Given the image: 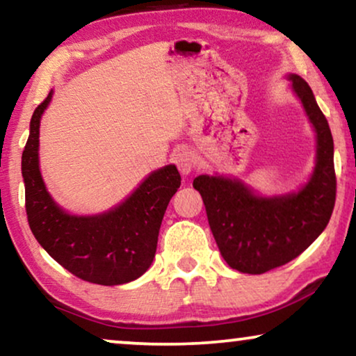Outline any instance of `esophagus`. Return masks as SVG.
I'll list each match as a JSON object with an SVG mask.
<instances>
[{
	"label": "esophagus",
	"mask_w": 356,
	"mask_h": 356,
	"mask_svg": "<svg viewBox=\"0 0 356 356\" xmlns=\"http://www.w3.org/2000/svg\"><path fill=\"white\" fill-rule=\"evenodd\" d=\"M173 162L178 167L179 173L184 175V177L191 173L193 168H194V165H196V162H194V155L189 152V150H184V149L183 150H178V152L175 154Z\"/></svg>",
	"instance_id": "obj_1"
}]
</instances>
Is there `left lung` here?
<instances>
[{"label":"left lung","instance_id":"8db88e82","mask_svg":"<svg viewBox=\"0 0 356 356\" xmlns=\"http://www.w3.org/2000/svg\"><path fill=\"white\" fill-rule=\"evenodd\" d=\"M318 134V162L300 193L257 197L240 181L220 177L194 178L209 225L223 259L245 274H264L298 257L318 238L332 216L337 193L334 139L313 90L300 76H290Z\"/></svg>","mask_w":356,"mask_h":356}]
</instances>
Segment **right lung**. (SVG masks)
I'll return each mask as SVG.
<instances>
[{
    "mask_svg": "<svg viewBox=\"0 0 356 356\" xmlns=\"http://www.w3.org/2000/svg\"><path fill=\"white\" fill-rule=\"evenodd\" d=\"M50 99L48 94L33 111L22 152L29 227L43 250L72 275L99 285L128 284L152 264L163 213L181 177L175 165H168L113 211L95 217L63 212L47 193L38 170V128Z\"/></svg>",
    "mask_w": 356,
    "mask_h": 356,
    "instance_id": "add662e5",
    "label": "right lung"
}]
</instances>
